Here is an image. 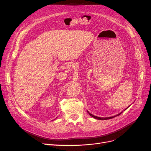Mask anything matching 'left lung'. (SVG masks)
<instances>
[{
  "instance_id": "8db88e82",
  "label": "left lung",
  "mask_w": 151,
  "mask_h": 151,
  "mask_svg": "<svg viewBox=\"0 0 151 151\" xmlns=\"http://www.w3.org/2000/svg\"><path fill=\"white\" fill-rule=\"evenodd\" d=\"M128 106V107H129ZM128 107H127V108H128ZM127 109H125V110H126ZM88 114H89V115H90V116H91L92 117H93V118H95V119H98V120H107V119H112V118H114V117H116V116H119V115L120 114H122V112H120V113H119V114H117V115H116V116H112V117H97V116H93V114H90L88 111Z\"/></svg>"
}]
</instances>
